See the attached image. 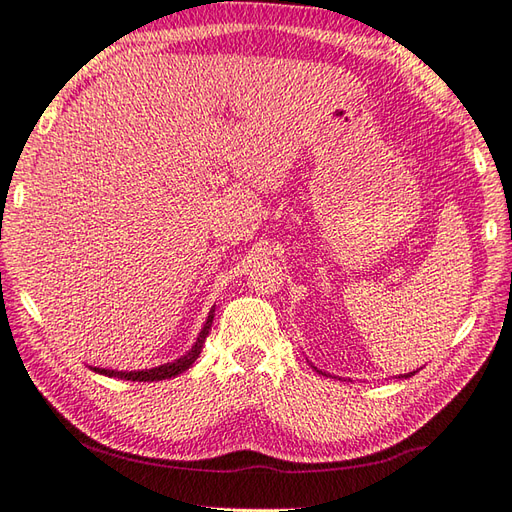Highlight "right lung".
I'll return each mask as SVG.
<instances>
[{"instance_id": "add662e5", "label": "right lung", "mask_w": 512, "mask_h": 512, "mask_svg": "<svg viewBox=\"0 0 512 512\" xmlns=\"http://www.w3.org/2000/svg\"><path fill=\"white\" fill-rule=\"evenodd\" d=\"M211 321H213V314L209 319H206V325H204V330L200 332V339H198V343L193 345V350L187 354V356H182L180 361H176V363H171V365H162V367H156V369H149V372H110V369H99V367H94V372H99V374H105V376H110V378H123V380H132V383H158V380H167V378H176V376H180L182 372H187V369L195 363V358L200 356V352H202V345H204V341H206V336H209V330H211Z\"/></svg>"}]
</instances>
